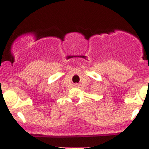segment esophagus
<instances>
[{"instance_id":"1","label":"esophagus","mask_w":149,"mask_h":149,"mask_svg":"<svg viewBox=\"0 0 149 149\" xmlns=\"http://www.w3.org/2000/svg\"><path fill=\"white\" fill-rule=\"evenodd\" d=\"M77 85H77V84H76V85H75V86H77Z\"/></svg>"}]
</instances>
